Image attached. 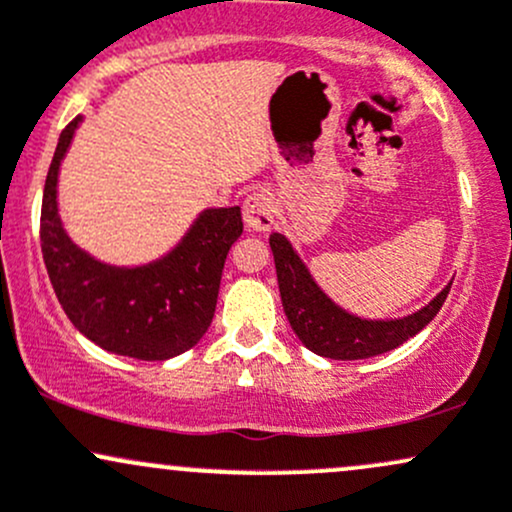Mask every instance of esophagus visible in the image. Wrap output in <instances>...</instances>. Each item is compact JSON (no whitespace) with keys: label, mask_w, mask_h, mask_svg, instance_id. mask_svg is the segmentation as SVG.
Listing matches in <instances>:
<instances>
[{"label":"esophagus","mask_w":512,"mask_h":512,"mask_svg":"<svg viewBox=\"0 0 512 512\" xmlns=\"http://www.w3.org/2000/svg\"><path fill=\"white\" fill-rule=\"evenodd\" d=\"M274 199L269 192L264 190H257V192H250L248 197H245L243 202V221L245 226H248V231H269V228L274 226Z\"/></svg>","instance_id":"1"}]
</instances>
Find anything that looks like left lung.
I'll return each mask as SVG.
<instances>
[{
  "instance_id": "left-lung-1",
  "label": "left lung",
  "mask_w": 512,
  "mask_h": 512,
  "mask_svg": "<svg viewBox=\"0 0 512 512\" xmlns=\"http://www.w3.org/2000/svg\"><path fill=\"white\" fill-rule=\"evenodd\" d=\"M269 245H272L276 264L281 305L289 317L291 330L305 344V349L317 356L334 358V361H358V358L380 356L397 349L438 315L452 286L450 281L431 303H426L416 313L373 320V317L349 313L342 305L334 303L320 289L308 264L301 260L284 233H272Z\"/></svg>"
}]
</instances>
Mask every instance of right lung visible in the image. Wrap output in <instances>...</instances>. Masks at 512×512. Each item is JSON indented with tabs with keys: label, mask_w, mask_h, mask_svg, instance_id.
I'll return each mask as SVG.
<instances>
[{
	"label": "right lung",
	"mask_w": 512,
	"mask_h": 512,
	"mask_svg": "<svg viewBox=\"0 0 512 512\" xmlns=\"http://www.w3.org/2000/svg\"><path fill=\"white\" fill-rule=\"evenodd\" d=\"M84 117L60 134L40 211V248L57 301L72 325L117 356L166 361L209 330L223 262L243 233L240 207L204 209L166 255L120 267L74 243L60 214V168Z\"/></svg>",
	"instance_id": "obj_1"
}]
</instances>
